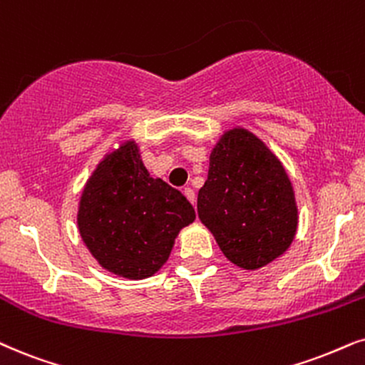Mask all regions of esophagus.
I'll use <instances>...</instances> for the list:
<instances>
[{
	"label": "esophagus",
	"instance_id": "34e87169",
	"mask_svg": "<svg viewBox=\"0 0 365 365\" xmlns=\"http://www.w3.org/2000/svg\"><path fill=\"white\" fill-rule=\"evenodd\" d=\"M182 192H184V196L187 197V201L191 202V205H196V192H194L191 187H184Z\"/></svg>",
	"mask_w": 365,
	"mask_h": 365
}]
</instances>
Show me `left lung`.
<instances>
[{
  "label": "left lung",
  "instance_id": "8db88e82",
  "mask_svg": "<svg viewBox=\"0 0 365 365\" xmlns=\"http://www.w3.org/2000/svg\"><path fill=\"white\" fill-rule=\"evenodd\" d=\"M197 215L231 263L258 269L282 257L295 238L298 210L290 178L250 130H226L210 155Z\"/></svg>",
  "mask_w": 365,
  "mask_h": 365
}]
</instances>
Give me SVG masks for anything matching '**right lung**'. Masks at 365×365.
<instances>
[{
	"instance_id": "add662e5",
	"label": "right lung",
	"mask_w": 365,
	"mask_h": 365,
	"mask_svg": "<svg viewBox=\"0 0 365 365\" xmlns=\"http://www.w3.org/2000/svg\"><path fill=\"white\" fill-rule=\"evenodd\" d=\"M196 217L178 189L150 178L134 140L107 154L85 184L77 223L102 268L142 280L168 262L174 240Z\"/></svg>"
}]
</instances>
